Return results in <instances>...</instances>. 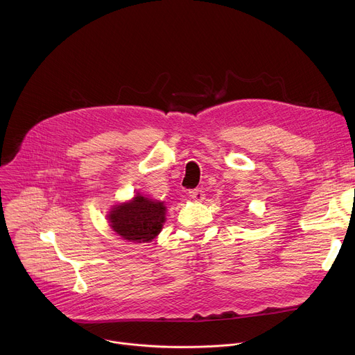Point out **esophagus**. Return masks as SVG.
<instances>
[{
    "mask_svg": "<svg viewBox=\"0 0 355 355\" xmlns=\"http://www.w3.org/2000/svg\"><path fill=\"white\" fill-rule=\"evenodd\" d=\"M189 196H191L195 202H200V200H204L205 193H204V191H200V189H192V191H189Z\"/></svg>",
    "mask_w": 355,
    "mask_h": 355,
    "instance_id": "esophagus-1",
    "label": "esophagus"
}]
</instances>
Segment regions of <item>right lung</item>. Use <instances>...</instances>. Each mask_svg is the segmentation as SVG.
I'll return each mask as SVG.
<instances>
[{
  "label": "right lung",
  "mask_w": 355,
  "mask_h": 355,
  "mask_svg": "<svg viewBox=\"0 0 355 355\" xmlns=\"http://www.w3.org/2000/svg\"><path fill=\"white\" fill-rule=\"evenodd\" d=\"M166 214L164 202L136 193L130 200L114 205L107 218L111 229L123 240L148 243L160 234Z\"/></svg>",
  "instance_id": "add662e5"
}]
</instances>
